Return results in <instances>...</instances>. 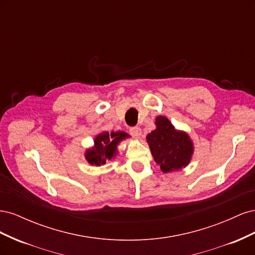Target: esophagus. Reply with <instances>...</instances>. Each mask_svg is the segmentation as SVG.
<instances>
[{"mask_svg": "<svg viewBox=\"0 0 255 255\" xmlns=\"http://www.w3.org/2000/svg\"><path fill=\"white\" fill-rule=\"evenodd\" d=\"M129 134L134 136V137H139L140 134H141V129H140V128H138V127H133V128H129Z\"/></svg>", "mask_w": 255, "mask_h": 255, "instance_id": "esophagus-1", "label": "esophagus"}]
</instances>
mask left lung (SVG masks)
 Here are the masks:
<instances>
[{"label": "left lung", "instance_id": "left-lung-1", "mask_svg": "<svg viewBox=\"0 0 255 255\" xmlns=\"http://www.w3.org/2000/svg\"><path fill=\"white\" fill-rule=\"evenodd\" d=\"M156 128L146 136L151 153L164 172L187 166L194 148L189 137L177 132L166 117H157Z\"/></svg>", "mask_w": 255, "mask_h": 255}]
</instances>
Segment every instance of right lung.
Returning a JSON list of instances; mask_svg holds the SVG:
<instances>
[{"mask_svg":"<svg viewBox=\"0 0 255 255\" xmlns=\"http://www.w3.org/2000/svg\"><path fill=\"white\" fill-rule=\"evenodd\" d=\"M128 137L127 133L123 132H112L102 133L97 136L95 139V148L86 152V159L91 165H103L107 159H112L116 151L117 144Z\"/></svg>","mask_w":255,"mask_h":255,"instance_id":"1","label":"right lung"}]
</instances>
